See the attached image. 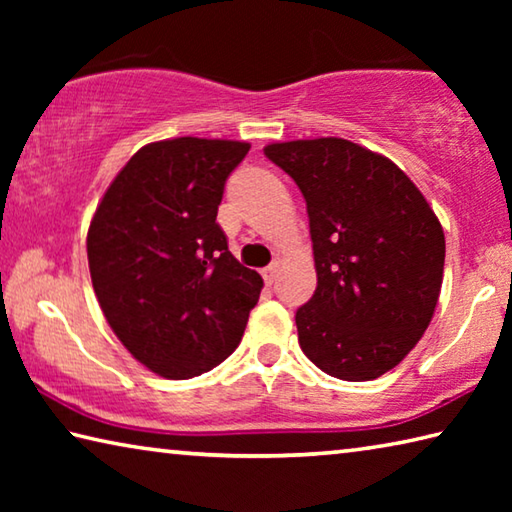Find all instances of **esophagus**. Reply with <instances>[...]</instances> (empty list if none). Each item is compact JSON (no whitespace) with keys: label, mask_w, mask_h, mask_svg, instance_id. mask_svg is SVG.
Here are the masks:
<instances>
[{"label":"esophagus","mask_w":512,"mask_h":512,"mask_svg":"<svg viewBox=\"0 0 512 512\" xmlns=\"http://www.w3.org/2000/svg\"><path fill=\"white\" fill-rule=\"evenodd\" d=\"M275 275H277V264H271V266H266L264 271H262V277H264V282L268 284V287H271L273 284V280H275Z\"/></svg>","instance_id":"esophagus-1"}]
</instances>
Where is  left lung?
<instances>
[{"instance_id":"obj_1","label":"left lung","mask_w":512,"mask_h":512,"mask_svg":"<svg viewBox=\"0 0 512 512\" xmlns=\"http://www.w3.org/2000/svg\"><path fill=\"white\" fill-rule=\"evenodd\" d=\"M307 201L318 284L296 311L309 361L345 381L393 370L429 327L445 266L438 216L411 178L341 137L268 144Z\"/></svg>"}]
</instances>
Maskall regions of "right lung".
<instances>
[{
	"mask_svg": "<svg viewBox=\"0 0 512 512\" xmlns=\"http://www.w3.org/2000/svg\"><path fill=\"white\" fill-rule=\"evenodd\" d=\"M250 144L176 137L142 146L103 194L88 230L92 287L112 332L167 379L237 350L262 275L216 223L225 180Z\"/></svg>",
	"mask_w": 512,
	"mask_h": 512,
	"instance_id": "right-lung-1",
	"label": "right lung"
}]
</instances>
